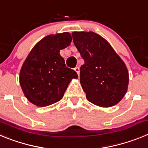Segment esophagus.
<instances>
[{
  "instance_id": "1",
  "label": "esophagus",
  "mask_w": 148,
  "mask_h": 148,
  "mask_svg": "<svg viewBox=\"0 0 148 148\" xmlns=\"http://www.w3.org/2000/svg\"><path fill=\"white\" fill-rule=\"evenodd\" d=\"M74 70L76 72L78 75H79V72H80V69H79V67H78V66H76V67L74 68Z\"/></svg>"
}]
</instances>
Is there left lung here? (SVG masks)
<instances>
[{"label": "left lung", "instance_id": "1", "mask_svg": "<svg viewBox=\"0 0 148 148\" xmlns=\"http://www.w3.org/2000/svg\"><path fill=\"white\" fill-rule=\"evenodd\" d=\"M72 36L84 61L80 67V82L87 100L104 108L118 104L125 96L129 82L125 63L98 34L74 32Z\"/></svg>", "mask_w": 148, "mask_h": 148}]
</instances>
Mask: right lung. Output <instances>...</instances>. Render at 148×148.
Masks as SVG:
<instances>
[{"mask_svg": "<svg viewBox=\"0 0 148 148\" xmlns=\"http://www.w3.org/2000/svg\"><path fill=\"white\" fill-rule=\"evenodd\" d=\"M69 32L49 35L32 48L22 66L20 84L30 102L38 107L53 104L62 99L76 72L66 67L60 49L70 45Z\"/></svg>", "mask_w": 148, "mask_h": 148, "instance_id": "right-lung-1", "label": "right lung"}]
</instances>
